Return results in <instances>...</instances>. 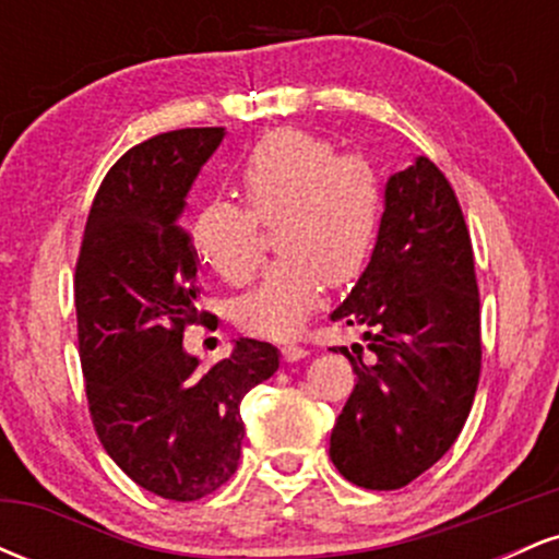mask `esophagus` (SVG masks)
Wrapping results in <instances>:
<instances>
[{
    "label": "esophagus",
    "mask_w": 559,
    "mask_h": 559,
    "mask_svg": "<svg viewBox=\"0 0 559 559\" xmlns=\"http://www.w3.org/2000/svg\"><path fill=\"white\" fill-rule=\"evenodd\" d=\"M281 352H284L286 362H299V360H305V357H307V349H305V346H299V344H286Z\"/></svg>",
    "instance_id": "1"
}]
</instances>
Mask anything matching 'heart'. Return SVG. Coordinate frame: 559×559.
<instances>
[{"label":"heart","mask_w":559,"mask_h":559,"mask_svg":"<svg viewBox=\"0 0 559 559\" xmlns=\"http://www.w3.org/2000/svg\"><path fill=\"white\" fill-rule=\"evenodd\" d=\"M234 183L249 213L210 199L194 217L197 254L228 284L252 278L260 262L259 217L273 221L281 254L241 294L234 318L262 336H292L316 310L325 284H352L373 254L383 221L378 173L355 155H333L325 139L278 128L236 165Z\"/></svg>","instance_id":"heart-1"}]
</instances>
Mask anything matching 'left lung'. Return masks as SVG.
Returning a JSON list of instances; mask_svg holds the SVG:
<instances>
[{"mask_svg": "<svg viewBox=\"0 0 559 559\" xmlns=\"http://www.w3.org/2000/svg\"><path fill=\"white\" fill-rule=\"evenodd\" d=\"M331 320L360 325L376 355L338 349L357 383L331 431L333 465L362 489H402L454 444L480 373L471 234L428 157L389 176L373 254Z\"/></svg>", "mask_w": 559, "mask_h": 559, "instance_id": "left-lung-1", "label": "left lung"}]
</instances>
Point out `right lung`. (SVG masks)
Masks as SVG:
<instances>
[{"instance_id":"obj_1","label":"right lung","mask_w":559,"mask_h":559,"mask_svg":"<svg viewBox=\"0 0 559 559\" xmlns=\"http://www.w3.org/2000/svg\"><path fill=\"white\" fill-rule=\"evenodd\" d=\"M226 128H183L128 150L96 191L75 265L81 368L102 447L141 489L194 502L241 457V400L278 370L281 352L236 338L210 370L183 346L199 258L186 197Z\"/></svg>"}]
</instances>
